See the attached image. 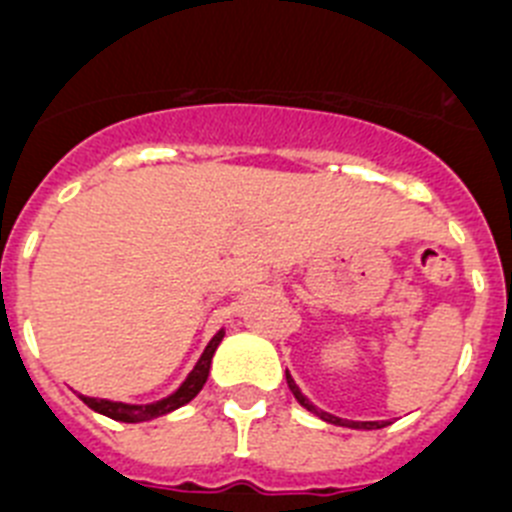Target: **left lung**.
Returning <instances> with one entry per match:
<instances>
[{"mask_svg":"<svg viewBox=\"0 0 512 512\" xmlns=\"http://www.w3.org/2000/svg\"><path fill=\"white\" fill-rule=\"evenodd\" d=\"M285 380H288V388H290V393L296 395V400H298V403H301L303 408H306V411L316 413V416H319L321 421H326V423H334V426H347V428H382V426H388V421H344V418H336V416H331V413H326V411H319V408H316V405H313L311 400H308L306 395L301 393V388H298V385H296V380H293V377H290V372H285Z\"/></svg>","mask_w":512,"mask_h":512,"instance_id":"left-lung-1","label":"left lung"}]
</instances>
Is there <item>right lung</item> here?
I'll return each instance as SVG.
<instances>
[{
	"mask_svg": "<svg viewBox=\"0 0 512 512\" xmlns=\"http://www.w3.org/2000/svg\"><path fill=\"white\" fill-rule=\"evenodd\" d=\"M222 339H224V329L211 339L209 347L204 349V354H201V359L196 362V367H193L191 375L186 377V382H183L181 388H178L173 395H168V398L158 400V403L130 405V403H114V400H104V398H86V395H81V400L89 405L91 411L122 423H142V421H153V418L165 416V413L176 411V408H181V405L191 403V400L201 393V388H204L206 380H209L211 357H214L216 347L222 344Z\"/></svg>",
	"mask_w": 512,
	"mask_h": 512,
	"instance_id": "obj_1",
	"label": "right lung"
}]
</instances>
